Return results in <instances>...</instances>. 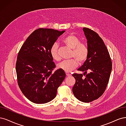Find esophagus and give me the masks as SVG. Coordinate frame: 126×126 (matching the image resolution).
<instances>
[{
	"instance_id": "obj_1",
	"label": "esophagus",
	"mask_w": 126,
	"mask_h": 126,
	"mask_svg": "<svg viewBox=\"0 0 126 126\" xmlns=\"http://www.w3.org/2000/svg\"><path fill=\"white\" fill-rule=\"evenodd\" d=\"M66 75L67 76H71V74H70V73H68L66 72Z\"/></svg>"
}]
</instances>
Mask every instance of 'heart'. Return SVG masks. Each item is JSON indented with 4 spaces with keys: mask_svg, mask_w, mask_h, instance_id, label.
Returning a JSON list of instances; mask_svg holds the SVG:
<instances>
[{
    "mask_svg": "<svg viewBox=\"0 0 126 126\" xmlns=\"http://www.w3.org/2000/svg\"><path fill=\"white\" fill-rule=\"evenodd\" d=\"M63 43L67 47L72 49L70 57L73 59L60 63L58 65V67L68 73L79 66V61L80 63H83L87 60L88 56V48L86 44L81 43L79 38L73 34H70L65 38ZM58 48V43L55 42L52 44L50 50L52 58L56 61L61 60Z\"/></svg>",
    "mask_w": 126,
    "mask_h": 126,
    "instance_id": "b5f03b06",
    "label": "heart"
}]
</instances>
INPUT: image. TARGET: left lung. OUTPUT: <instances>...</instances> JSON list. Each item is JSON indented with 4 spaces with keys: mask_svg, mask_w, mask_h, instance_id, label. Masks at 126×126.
<instances>
[{
    "mask_svg": "<svg viewBox=\"0 0 126 126\" xmlns=\"http://www.w3.org/2000/svg\"><path fill=\"white\" fill-rule=\"evenodd\" d=\"M83 30L87 40L88 56L78 70L84 72V74L72 75L76 80L72 91L77 99L89 103L103 94L110 78L112 63L107 48L99 35L87 28H83Z\"/></svg>",
    "mask_w": 126,
    "mask_h": 126,
    "instance_id": "obj_1",
    "label": "left lung"
}]
</instances>
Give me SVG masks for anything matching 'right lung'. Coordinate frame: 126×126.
<instances>
[{
	"mask_svg": "<svg viewBox=\"0 0 126 126\" xmlns=\"http://www.w3.org/2000/svg\"><path fill=\"white\" fill-rule=\"evenodd\" d=\"M65 31L40 28L28 36L18 53L16 70L23 94L32 102L45 104L53 99L65 73L55 67L50 53L52 45Z\"/></svg>",
	"mask_w": 126,
	"mask_h": 126,
	"instance_id": "obj_1",
	"label": "right lung"
}]
</instances>
